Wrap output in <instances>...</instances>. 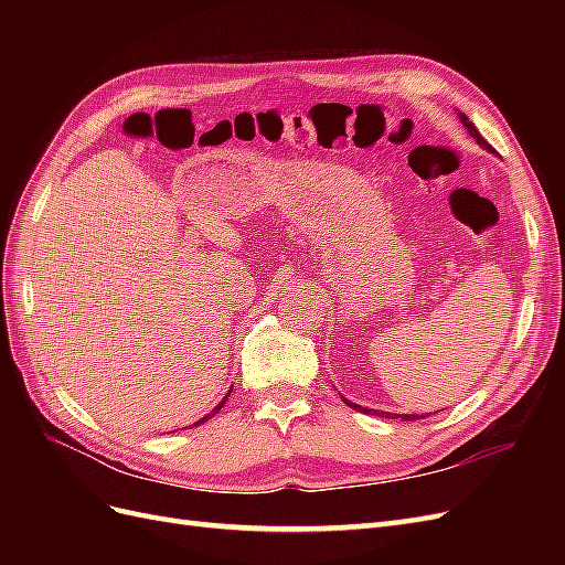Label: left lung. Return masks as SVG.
<instances>
[{
	"label": "left lung",
	"mask_w": 565,
	"mask_h": 565,
	"mask_svg": "<svg viewBox=\"0 0 565 565\" xmlns=\"http://www.w3.org/2000/svg\"><path fill=\"white\" fill-rule=\"evenodd\" d=\"M459 122L467 127V131L473 136L478 146H481V148H486V150H490V152H492V146L483 139L481 134H478V129L473 127V122H469V117H467L465 113H459ZM341 398H344V396H341ZM344 403H347L349 407H353V409H361V413H365V415H380V417H388V419H398V417H401L403 422H413V419H422V417H424V415H391V413H380V409H367V407L355 405V403H351V401H347V398H344Z\"/></svg>",
	"instance_id": "left-lung-1"
}]
</instances>
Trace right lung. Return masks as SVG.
I'll use <instances>...</instances> for the list:
<instances>
[{
  "label": "right lung",
  "instance_id": "obj_1",
  "mask_svg": "<svg viewBox=\"0 0 565 565\" xmlns=\"http://www.w3.org/2000/svg\"><path fill=\"white\" fill-rule=\"evenodd\" d=\"M228 396H231V391H228V393H226V396H224V401H221V403H218V405H216V407H214V409H212V413H210V415H204V417H202V419H198V422H195V424H193V426H200V424H202V422H207V419H212V417H214V415H216V413H218V409H221V407H224V403H226V398H228Z\"/></svg>",
  "mask_w": 565,
  "mask_h": 565
}]
</instances>
